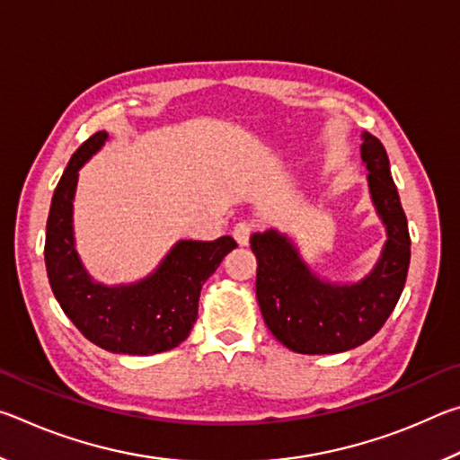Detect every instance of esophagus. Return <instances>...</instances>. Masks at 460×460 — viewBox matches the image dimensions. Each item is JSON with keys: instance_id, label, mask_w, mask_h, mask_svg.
<instances>
[{"instance_id": "34e87169", "label": "esophagus", "mask_w": 460, "mask_h": 460, "mask_svg": "<svg viewBox=\"0 0 460 460\" xmlns=\"http://www.w3.org/2000/svg\"><path fill=\"white\" fill-rule=\"evenodd\" d=\"M255 231V225L252 221H239L235 227H233V237L237 239L239 245H247L249 239H252Z\"/></svg>"}]
</instances>
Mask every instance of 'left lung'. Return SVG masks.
Returning <instances> with one entry per match:
<instances>
[{
	"mask_svg": "<svg viewBox=\"0 0 460 460\" xmlns=\"http://www.w3.org/2000/svg\"><path fill=\"white\" fill-rule=\"evenodd\" d=\"M361 158L387 243L376 270L359 284L331 286L310 274L286 237H252L258 260L255 294L271 334L294 353L331 355L367 342L398 305L410 268V231L384 144L365 134Z\"/></svg>",
	"mask_w": 460,
	"mask_h": 460,
	"instance_id": "1",
	"label": "left lung"
}]
</instances>
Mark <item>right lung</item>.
Returning a JSON list of instances; mask_svg holds the SVG:
<instances>
[{
	"mask_svg": "<svg viewBox=\"0 0 460 460\" xmlns=\"http://www.w3.org/2000/svg\"><path fill=\"white\" fill-rule=\"evenodd\" d=\"M105 139V131L84 139L57 184L46 221V274L60 308L97 347L123 355L164 353L189 337L202 284L237 243L229 235L181 241L144 282L121 288L93 282L75 252L73 197L79 168Z\"/></svg>",
	"mask_w": 460,
	"mask_h": 460,
	"instance_id": "1",
	"label": "right lung"
}]
</instances>
